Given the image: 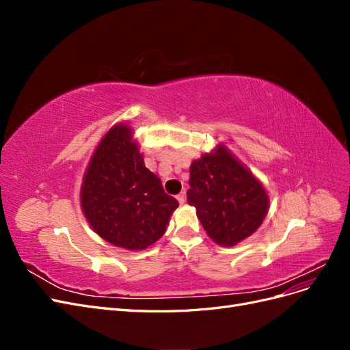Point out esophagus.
<instances>
[{
	"instance_id": "1",
	"label": "esophagus",
	"mask_w": 350,
	"mask_h": 350,
	"mask_svg": "<svg viewBox=\"0 0 350 350\" xmlns=\"http://www.w3.org/2000/svg\"><path fill=\"white\" fill-rule=\"evenodd\" d=\"M176 198H178L179 203L184 204V203H185V200H187V194H185V191H181V193H179V194L176 196Z\"/></svg>"
}]
</instances>
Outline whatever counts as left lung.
Wrapping results in <instances>:
<instances>
[{
	"label": "left lung",
	"mask_w": 350,
	"mask_h": 350,
	"mask_svg": "<svg viewBox=\"0 0 350 350\" xmlns=\"http://www.w3.org/2000/svg\"><path fill=\"white\" fill-rule=\"evenodd\" d=\"M188 204L194 206L207 235L221 247L251 237L269 211L262 184L224 144L189 167Z\"/></svg>",
	"instance_id": "8db88e82"
}]
</instances>
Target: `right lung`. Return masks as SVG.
<instances>
[{
	"label": "right lung",
	"instance_id": "add662e5",
	"mask_svg": "<svg viewBox=\"0 0 350 350\" xmlns=\"http://www.w3.org/2000/svg\"><path fill=\"white\" fill-rule=\"evenodd\" d=\"M80 203L102 239L131 251L146 250L161 238L179 206L144 166L125 124L113 125L98 144L83 176Z\"/></svg>",
	"mask_w": 350,
	"mask_h": 350
}]
</instances>
